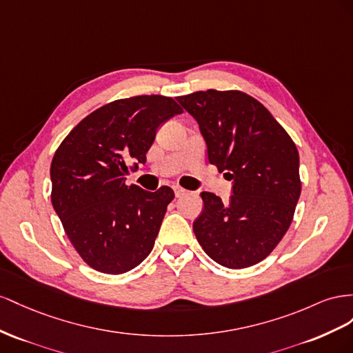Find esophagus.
Returning <instances> with one entry per match:
<instances>
[{
  "mask_svg": "<svg viewBox=\"0 0 353 353\" xmlns=\"http://www.w3.org/2000/svg\"><path fill=\"white\" fill-rule=\"evenodd\" d=\"M173 189H174V195H176V198H182V196H185V195L188 194V190H185L183 188H180V186H174Z\"/></svg>",
  "mask_w": 353,
  "mask_h": 353,
  "instance_id": "obj_1",
  "label": "esophagus"
}]
</instances>
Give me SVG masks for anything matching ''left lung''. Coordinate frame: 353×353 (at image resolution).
<instances>
[{"label": "left lung", "mask_w": 353, "mask_h": 353, "mask_svg": "<svg viewBox=\"0 0 353 353\" xmlns=\"http://www.w3.org/2000/svg\"><path fill=\"white\" fill-rule=\"evenodd\" d=\"M199 124L210 164L232 180L229 203L203 192L194 232L208 257L229 269L266 259L293 221L301 190L293 139L259 100L239 90L179 96Z\"/></svg>", "instance_id": "1"}]
</instances>
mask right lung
Returning a JSON list of instances; mask_svg holds the SVG:
<instances>
[{
    "instance_id": "right-lung-1",
    "label": "right lung",
    "mask_w": 353,
    "mask_h": 353,
    "mask_svg": "<svg viewBox=\"0 0 353 353\" xmlns=\"http://www.w3.org/2000/svg\"><path fill=\"white\" fill-rule=\"evenodd\" d=\"M174 99L150 94L100 106L70 130L54 152L52 204L85 263L119 275L149 256L174 192L125 185L128 164L146 163L157 128L182 114Z\"/></svg>"
}]
</instances>
